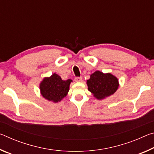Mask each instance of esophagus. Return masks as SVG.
Returning <instances> with one entry per match:
<instances>
[{"label": "esophagus", "instance_id": "obj_1", "mask_svg": "<svg viewBox=\"0 0 154 154\" xmlns=\"http://www.w3.org/2000/svg\"><path fill=\"white\" fill-rule=\"evenodd\" d=\"M75 81L76 82H82V77H75Z\"/></svg>", "mask_w": 154, "mask_h": 154}]
</instances>
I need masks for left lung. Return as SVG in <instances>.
Here are the masks:
<instances>
[{
  "instance_id": "left-lung-1",
  "label": "left lung",
  "mask_w": 154,
  "mask_h": 154,
  "mask_svg": "<svg viewBox=\"0 0 154 154\" xmlns=\"http://www.w3.org/2000/svg\"><path fill=\"white\" fill-rule=\"evenodd\" d=\"M88 90L98 100H102L116 92L119 87L118 79L111 73L96 71L87 80Z\"/></svg>"
}]
</instances>
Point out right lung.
Returning a JSON list of instances; mask_svg holds the SVG:
<instances>
[{
  "label": "right lung",
  "instance_id": "add662e5",
  "mask_svg": "<svg viewBox=\"0 0 154 154\" xmlns=\"http://www.w3.org/2000/svg\"><path fill=\"white\" fill-rule=\"evenodd\" d=\"M71 79L64 81L56 73L49 77H45L40 83L41 94L49 101L58 103L67 95Z\"/></svg>",
  "mask_w": 154,
  "mask_h": 154
}]
</instances>
